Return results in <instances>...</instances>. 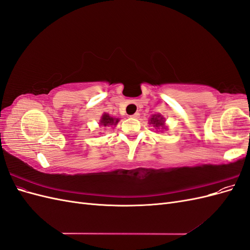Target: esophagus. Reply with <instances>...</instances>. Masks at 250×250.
<instances>
[{
    "label": "esophagus",
    "instance_id": "1",
    "mask_svg": "<svg viewBox=\"0 0 250 250\" xmlns=\"http://www.w3.org/2000/svg\"><path fill=\"white\" fill-rule=\"evenodd\" d=\"M130 117H131V118H134V119H138V118L140 117V113H139V112H135V113H133V115H131Z\"/></svg>",
    "mask_w": 250,
    "mask_h": 250
}]
</instances>
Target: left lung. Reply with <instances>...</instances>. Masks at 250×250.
Returning <instances> with one entry per match:
<instances>
[{"instance_id": "obj_1", "label": "left lung", "mask_w": 250, "mask_h": 250, "mask_svg": "<svg viewBox=\"0 0 250 250\" xmlns=\"http://www.w3.org/2000/svg\"><path fill=\"white\" fill-rule=\"evenodd\" d=\"M151 124H153L155 127H160V126H162V127H164V120H163V118L161 117V116H153L152 118H151Z\"/></svg>"}]
</instances>
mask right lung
<instances>
[{
	"label": "right lung",
	"instance_id": "add662e5",
	"mask_svg": "<svg viewBox=\"0 0 250 250\" xmlns=\"http://www.w3.org/2000/svg\"><path fill=\"white\" fill-rule=\"evenodd\" d=\"M118 122H119V119L111 118L109 115H107V113H104L101 118L100 124L105 127V126H109V125H117Z\"/></svg>",
	"mask_w": 250,
	"mask_h": 250
}]
</instances>
